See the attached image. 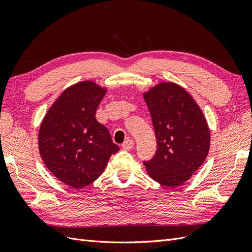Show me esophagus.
<instances>
[{"mask_svg":"<svg viewBox=\"0 0 252 252\" xmlns=\"http://www.w3.org/2000/svg\"><path fill=\"white\" fill-rule=\"evenodd\" d=\"M134 145V142L132 140H126L123 144H122V148L125 149V150H130Z\"/></svg>","mask_w":252,"mask_h":252,"instance_id":"1","label":"esophagus"}]
</instances>
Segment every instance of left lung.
Masks as SVG:
<instances>
[{"label":"left lung","mask_w":252,"mask_h":252,"mask_svg":"<svg viewBox=\"0 0 252 252\" xmlns=\"http://www.w3.org/2000/svg\"><path fill=\"white\" fill-rule=\"evenodd\" d=\"M157 138V151L145 161L151 179L178 187L200 168L208 155L210 131L199 105L174 83H159L144 94Z\"/></svg>","instance_id":"left-lung-1"}]
</instances>
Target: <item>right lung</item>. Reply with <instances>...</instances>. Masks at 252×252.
I'll use <instances>...</instances> for the list:
<instances>
[{"instance_id":"right-lung-1","label":"right lung","mask_w":252,"mask_h":252,"mask_svg":"<svg viewBox=\"0 0 252 252\" xmlns=\"http://www.w3.org/2000/svg\"><path fill=\"white\" fill-rule=\"evenodd\" d=\"M106 89L83 81L67 88L44 117L39 150L44 164L64 184L81 189L103 173L120 150L108 129L95 119Z\"/></svg>"}]
</instances>
